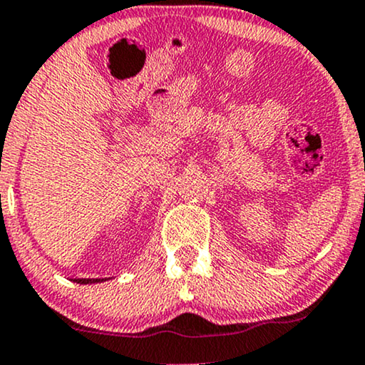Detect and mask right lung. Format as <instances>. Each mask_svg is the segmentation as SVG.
Instances as JSON below:
<instances>
[{
    "instance_id": "obj_1",
    "label": "right lung",
    "mask_w": 365,
    "mask_h": 365,
    "mask_svg": "<svg viewBox=\"0 0 365 365\" xmlns=\"http://www.w3.org/2000/svg\"><path fill=\"white\" fill-rule=\"evenodd\" d=\"M73 281L81 284H89V283H101V281H106V278H77Z\"/></svg>"
}]
</instances>
